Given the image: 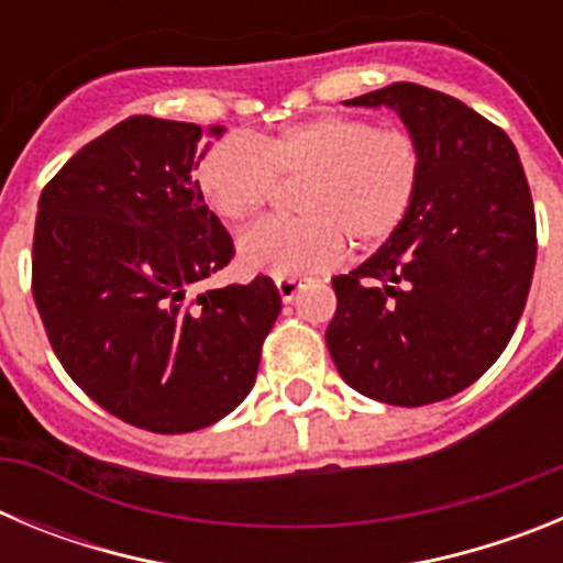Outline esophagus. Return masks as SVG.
<instances>
[{"instance_id": "1", "label": "esophagus", "mask_w": 563, "mask_h": 563, "mask_svg": "<svg viewBox=\"0 0 563 563\" xmlns=\"http://www.w3.org/2000/svg\"><path fill=\"white\" fill-rule=\"evenodd\" d=\"M276 290H278V296H282V301H285V305H290L292 298H296V292L301 290V278H278Z\"/></svg>"}]
</instances>
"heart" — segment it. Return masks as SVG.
Returning a JSON list of instances; mask_svg holds the SVG:
<instances>
[{
    "label": "heart",
    "instance_id": "b5f03b06",
    "mask_svg": "<svg viewBox=\"0 0 563 563\" xmlns=\"http://www.w3.org/2000/svg\"><path fill=\"white\" fill-rule=\"evenodd\" d=\"M422 154L406 129L369 118L318 114L273 137H222L194 168L197 191L220 220L239 225L271 200L276 180H301L298 220H267L239 239L247 273L298 278L324 271L352 247H375L409 217Z\"/></svg>",
    "mask_w": 563,
    "mask_h": 563
}]
</instances>
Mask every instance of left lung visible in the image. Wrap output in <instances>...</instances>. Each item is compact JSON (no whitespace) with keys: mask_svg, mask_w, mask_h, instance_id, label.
<instances>
[{"mask_svg":"<svg viewBox=\"0 0 563 563\" xmlns=\"http://www.w3.org/2000/svg\"><path fill=\"white\" fill-rule=\"evenodd\" d=\"M346 107L395 109L422 154L409 217L332 278L327 346L352 389L429 406L479 380L519 324L536 267V213L519 152L456 98L397 81Z\"/></svg>","mask_w":563,"mask_h":563,"instance_id":"8db88e82","label":"left lung"}]
</instances>
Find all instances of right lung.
<instances>
[{
	"label": "right lung",
	"mask_w": 563,
	"mask_h": 563,
	"mask_svg": "<svg viewBox=\"0 0 563 563\" xmlns=\"http://www.w3.org/2000/svg\"><path fill=\"white\" fill-rule=\"evenodd\" d=\"M222 132L132 114L38 197L33 298L53 352L101 409L154 434L231 415L282 310L267 276L191 296L233 256L194 180L202 137Z\"/></svg>",
	"instance_id": "right-lung-1"
}]
</instances>
